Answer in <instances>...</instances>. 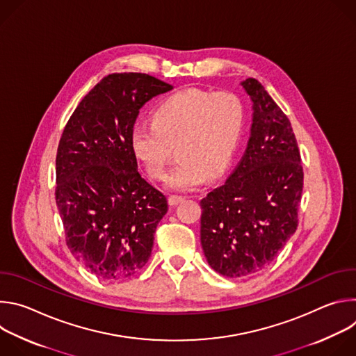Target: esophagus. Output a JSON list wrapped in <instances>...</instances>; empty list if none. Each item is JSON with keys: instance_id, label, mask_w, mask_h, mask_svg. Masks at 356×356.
Instances as JSON below:
<instances>
[{"instance_id": "34e87169", "label": "esophagus", "mask_w": 356, "mask_h": 356, "mask_svg": "<svg viewBox=\"0 0 356 356\" xmlns=\"http://www.w3.org/2000/svg\"><path fill=\"white\" fill-rule=\"evenodd\" d=\"M184 200V197H181V195H170L169 197V204L170 206H177V204H180V202Z\"/></svg>"}]
</instances>
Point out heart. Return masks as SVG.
<instances>
[{
	"label": "heart",
	"instance_id": "obj_1",
	"mask_svg": "<svg viewBox=\"0 0 356 356\" xmlns=\"http://www.w3.org/2000/svg\"><path fill=\"white\" fill-rule=\"evenodd\" d=\"M245 107L231 91L188 88L165 98L154 118L131 131V146L147 173L162 179L173 154L177 161L165 177L170 190L190 191L222 176L231 166L245 129Z\"/></svg>",
	"mask_w": 356,
	"mask_h": 356
}]
</instances>
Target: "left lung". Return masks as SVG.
Returning a JSON list of instances; mask_svg holds the SVG:
<instances>
[{"mask_svg": "<svg viewBox=\"0 0 356 356\" xmlns=\"http://www.w3.org/2000/svg\"><path fill=\"white\" fill-rule=\"evenodd\" d=\"M252 101L245 154L225 183L200 201V238L210 266L227 277L268 268L297 229L302 168L289 118L257 79L241 81Z\"/></svg>", "mask_w": 356, "mask_h": 356, "instance_id": "1", "label": "left lung"}]
</instances>
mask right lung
<instances>
[{
  "instance_id": "1",
  "label": "right lung",
  "mask_w": 356,
  "mask_h": 356,
  "mask_svg": "<svg viewBox=\"0 0 356 356\" xmlns=\"http://www.w3.org/2000/svg\"><path fill=\"white\" fill-rule=\"evenodd\" d=\"M173 87L143 73L106 76L80 101L56 155V204L66 243L92 275L138 273L168 213L166 197L138 172L131 131L150 98Z\"/></svg>"
}]
</instances>
